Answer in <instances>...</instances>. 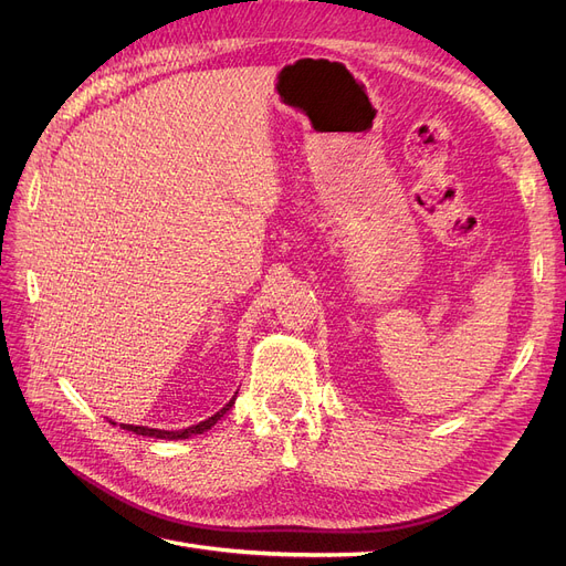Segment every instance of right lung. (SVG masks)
Returning a JSON list of instances; mask_svg holds the SVG:
<instances>
[{
	"label": "right lung",
	"instance_id": "right-lung-1",
	"mask_svg": "<svg viewBox=\"0 0 566 566\" xmlns=\"http://www.w3.org/2000/svg\"><path fill=\"white\" fill-rule=\"evenodd\" d=\"M233 401H235V395H233V399L222 408V410H218L213 418H208V420H203V422H199V424H192V427H188V429H181V431H165V429H148V427H135V424H122L126 431H133V433H137V436H148V438H160V440H184V438H190V436H197V433H203V431H208L211 427H216V422L222 418V415L233 406ZM114 424V422H112Z\"/></svg>",
	"mask_w": 566,
	"mask_h": 566
}]
</instances>
